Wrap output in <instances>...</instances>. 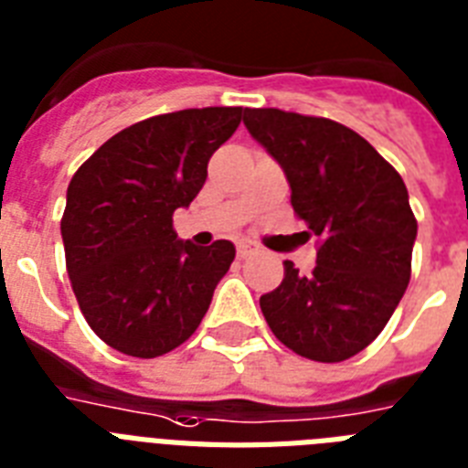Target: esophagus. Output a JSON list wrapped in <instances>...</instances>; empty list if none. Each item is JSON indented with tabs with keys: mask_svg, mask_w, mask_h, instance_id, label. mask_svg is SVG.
I'll return each instance as SVG.
<instances>
[{
	"mask_svg": "<svg viewBox=\"0 0 468 468\" xmlns=\"http://www.w3.org/2000/svg\"><path fill=\"white\" fill-rule=\"evenodd\" d=\"M237 250H239V256H241V258L253 256V253H261V243L250 241V239H241V241L237 243Z\"/></svg>",
	"mask_w": 468,
	"mask_h": 468,
	"instance_id": "34e87169",
	"label": "esophagus"
}]
</instances>
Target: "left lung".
<instances>
[{
	"label": "left lung",
	"instance_id": "8db88e82",
	"mask_svg": "<svg viewBox=\"0 0 468 468\" xmlns=\"http://www.w3.org/2000/svg\"><path fill=\"white\" fill-rule=\"evenodd\" d=\"M246 129L284 172L306 237H318L311 275L284 262L261 296L282 345L323 364L351 358L388 325L411 277L416 218L397 169L356 131L323 117L243 110Z\"/></svg>",
	"mask_w": 468,
	"mask_h": 468
}]
</instances>
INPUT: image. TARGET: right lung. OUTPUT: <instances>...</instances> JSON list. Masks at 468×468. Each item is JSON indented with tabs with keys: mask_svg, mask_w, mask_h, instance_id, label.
<instances>
[{
	"mask_svg": "<svg viewBox=\"0 0 468 468\" xmlns=\"http://www.w3.org/2000/svg\"><path fill=\"white\" fill-rule=\"evenodd\" d=\"M241 107L143 119L102 143L73 174L61 239L73 294L112 349L155 358L191 337L237 256L219 239H176L172 215L207 179V160L241 123Z\"/></svg>",
	"mask_w": 468,
	"mask_h": 468,
	"instance_id": "1",
	"label": "right lung"
}]
</instances>
